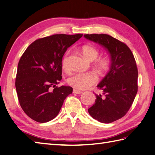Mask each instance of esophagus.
<instances>
[{
	"mask_svg": "<svg viewBox=\"0 0 155 155\" xmlns=\"http://www.w3.org/2000/svg\"><path fill=\"white\" fill-rule=\"evenodd\" d=\"M73 92L74 94H81L83 93V91H81V90H76V89H74L73 90Z\"/></svg>",
	"mask_w": 155,
	"mask_h": 155,
	"instance_id": "1",
	"label": "esophagus"
}]
</instances>
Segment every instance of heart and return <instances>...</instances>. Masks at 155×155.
Wrapping results in <instances>:
<instances>
[{
	"instance_id": "obj_1",
	"label": "heart",
	"mask_w": 155,
	"mask_h": 155,
	"mask_svg": "<svg viewBox=\"0 0 155 155\" xmlns=\"http://www.w3.org/2000/svg\"><path fill=\"white\" fill-rule=\"evenodd\" d=\"M81 52L87 60L93 61L99 55V50L95 46L84 45L81 47ZM96 68L100 71H105L110 66V60L108 58H102L97 60L96 64ZM62 69L66 72L70 70L68 63V53H65L61 60ZM97 81L96 75L92 72H78L71 75L68 79V83L76 90H83L94 84Z\"/></svg>"
}]
</instances>
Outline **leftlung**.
<instances>
[{
  "label": "left lung",
  "mask_w": 155,
  "mask_h": 155,
  "mask_svg": "<svg viewBox=\"0 0 155 155\" xmlns=\"http://www.w3.org/2000/svg\"><path fill=\"white\" fill-rule=\"evenodd\" d=\"M84 37L108 51L110 71L97 87L103 95L96 94L95 104L88 109L90 115L102 123L122 118L130 109L138 91V69L131 50L125 43L106 34H86Z\"/></svg>",
  "instance_id": "8db88e82"
}]
</instances>
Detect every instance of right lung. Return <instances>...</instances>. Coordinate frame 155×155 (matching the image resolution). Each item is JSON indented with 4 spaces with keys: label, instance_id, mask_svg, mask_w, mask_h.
<instances>
[{
    "label": "right lung",
    "instance_id": "add662e5",
    "mask_svg": "<svg viewBox=\"0 0 155 155\" xmlns=\"http://www.w3.org/2000/svg\"><path fill=\"white\" fill-rule=\"evenodd\" d=\"M82 35L56 34L41 38L31 43L21 56L16 90L22 109L33 120L44 123L55 118L66 97L73 91L70 86L56 85L62 79L63 56Z\"/></svg>",
    "mask_w": 155,
    "mask_h": 155
}]
</instances>
